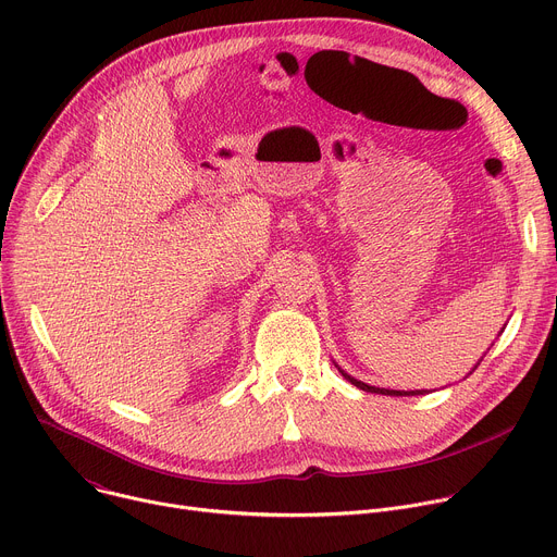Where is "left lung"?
<instances>
[{"instance_id":"left-lung-1","label":"left lung","mask_w":557,"mask_h":557,"mask_svg":"<svg viewBox=\"0 0 557 557\" xmlns=\"http://www.w3.org/2000/svg\"><path fill=\"white\" fill-rule=\"evenodd\" d=\"M352 385H357V387H361L363 392H376V394H389V396H406V394H423V392H396V389H385V387H372V385H368V383H361V381H357V379H352L350 374H346V372H342Z\"/></svg>"}]
</instances>
